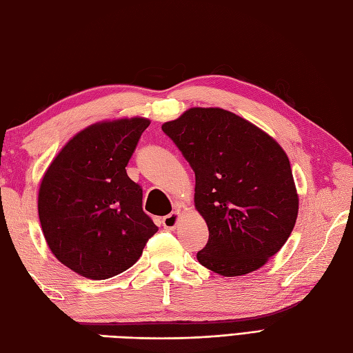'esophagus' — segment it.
Listing matches in <instances>:
<instances>
[{
  "label": "esophagus",
  "mask_w": 353,
  "mask_h": 353,
  "mask_svg": "<svg viewBox=\"0 0 353 353\" xmlns=\"http://www.w3.org/2000/svg\"><path fill=\"white\" fill-rule=\"evenodd\" d=\"M179 219H181V212H179V211H174V212H171L170 215L163 216V220H162L163 228L167 230H174L176 226L179 224Z\"/></svg>",
  "instance_id": "obj_1"
}]
</instances>
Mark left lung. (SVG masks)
Segmentation results:
<instances>
[{
    "mask_svg": "<svg viewBox=\"0 0 353 353\" xmlns=\"http://www.w3.org/2000/svg\"><path fill=\"white\" fill-rule=\"evenodd\" d=\"M162 130L196 174L194 205L209 229L200 264L224 277L261 268L297 220L299 196L283 148L220 108H191Z\"/></svg>",
    "mask_w": 353,
    "mask_h": 353,
    "instance_id": "left-lung-1",
    "label": "left lung"
}]
</instances>
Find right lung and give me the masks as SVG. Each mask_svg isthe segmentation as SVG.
<instances>
[{
    "instance_id": "1",
    "label": "right lung",
    "mask_w": 353,
    "mask_h": 353,
    "mask_svg": "<svg viewBox=\"0 0 353 353\" xmlns=\"http://www.w3.org/2000/svg\"><path fill=\"white\" fill-rule=\"evenodd\" d=\"M150 125L142 117L112 119L72 137L45 171L37 196L52 254L88 279H109L139 259L157 226L142 211V190L125 167Z\"/></svg>"
}]
</instances>
